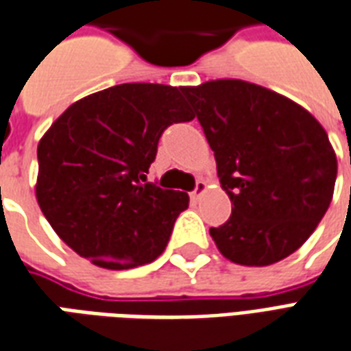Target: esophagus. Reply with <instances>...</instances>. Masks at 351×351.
I'll return each instance as SVG.
<instances>
[{
	"mask_svg": "<svg viewBox=\"0 0 351 351\" xmlns=\"http://www.w3.org/2000/svg\"><path fill=\"white\" fill-rule=\"evenodd\" d=\"M204 189H206V184L202 182V180H197L195 189H193V191L189 193V197H191V201H197V199H199V197H201L202 193H204Z\"/></svg>",
	"mask_w": 351,
	"mask_h": 351,
	"instance_id": "1",
	"label": "esophagus"
}]
</instances>
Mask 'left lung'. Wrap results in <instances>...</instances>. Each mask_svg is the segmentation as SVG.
Masks as SVG:
<instances>
[{"mask_svg":"<svg viewBox=\"0 0 351 351\" xmlns=\"http://www.w3.org/2000/svg\"><path fill=\"white\" fill-rule=\"evenodd\" d=\"M193 106L232 214L210 236L241 266L292 255L328 212L337 156L322 124L274 90L241 80L182 87Z\"/></svg>","mask_w":351,"mask_h":351,"instance_id":"left-lung-1","label":"left lung"}]
</instances>
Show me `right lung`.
<instances>
[{
  "instance_id": "1",
  "label": "right lung",
  "mask_w": 351,
  "mask_h": 351,
  "mask_svg": "<svg viewBox=\"0 0 351 351\" xmlns=\"http://www.w3.org/2000/svg\"><path fill=\"white\" fill-rule=\"evenodd\" d=\"M193 117L182 90L160 83H123L72 104L37 149V201L57 236L100 268L156 261L189 197L147 175L163 132Z\"/></svg>"
}]
</instances>
